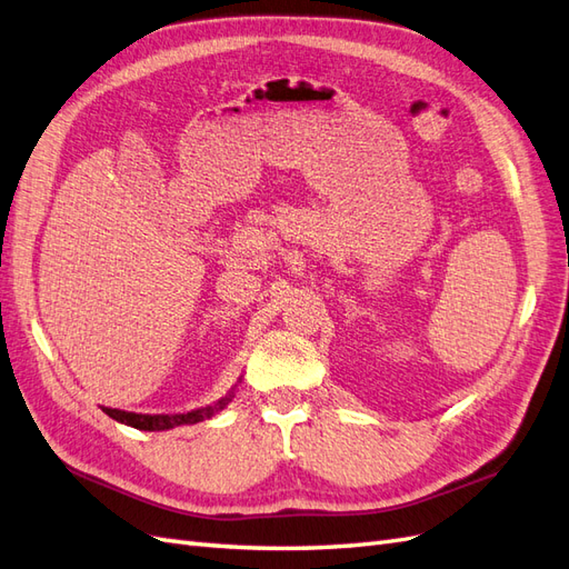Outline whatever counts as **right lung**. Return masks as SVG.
<instances>
[{"mask_svg":"<svg viewBox=\"0 0 569 569\" xmlns=\"http://www.w3.org/2000/svg\"><path fill=\"white\" fill-rule=\"evenodd\" d=\"M232 401V395L223 397L221 401H216L213 406H203V409L189 411V413H158V416H149V413H129V411H120V409H103L110 418L120 420L124 426H132L137 430H170L178 426H192L199 423V420H207L213 413H218L221 409Z\"/></svg>","mask_w":569,"mask_h":569,"instance_id":"add662e5","label":"right lung"}]
</instances>
